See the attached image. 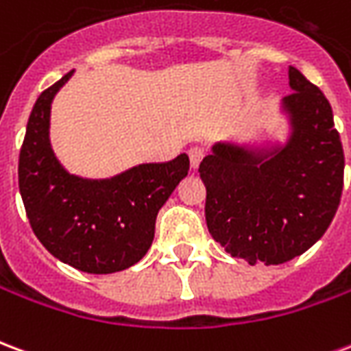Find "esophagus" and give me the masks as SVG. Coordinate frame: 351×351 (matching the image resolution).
I'll return each instance as SVG.
<instances>
[{"mask_svg":"<svg viewBox=\"0 0 351 351\" xmlns=\"http://www.w3.org/2000/svg\"><path fill=\"white\" fill-rule=\"evenodd\" d=\"M188 156H190L191 169L195 171V169H199V163H201V160L205 158V150H203V148H199V146H193V148H190V150H188Z\"/></svg>","mask_w":351,"mask_h":351,"instance_id":"obj_1","label":"esophagus"}]
</instances>
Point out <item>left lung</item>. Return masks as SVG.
<instances>
[{"mask_svg": "<svg viewBox=\"0 0 351 351\" xmlns=\"http://www.w3.org/2000/svg\"><path fill=\"white\" fill-rule=\"evenodd\" d=\"M284 143H216L199 165L208 231L233 258L280 265L316 244L339 208L344 152L322 90L289 67Z\"/></svg>", "mask_w": 351, "mask_h": 351, "instance_id": "obj_1", "label": "left lung"}]
</instances>
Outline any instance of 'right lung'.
<instances>
[{"instance_id": "add662e5", "label": "right lung", "mask_w": 351, "mask_h": 351, "mask_svg": "<svg viewBox=\"0 0 351 351\" xmlns=\"http://www.w3.org/2000/svg\"><path fill=\"white\" fill-rule=\"evenodd\" d=\"M69 71L37 97L19 160V188L35 237L64 263L110 274L145 258L156 216L188 176L186 154L167 163H141L110 178L71 175L50 145V107Z\"/></svg>"}]
</instances>
